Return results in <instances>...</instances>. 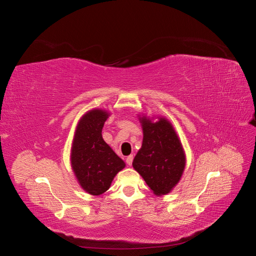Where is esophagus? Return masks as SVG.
<instances>
[{"mask_svg": "<svg viewBox=\"0 0 256 256\" xmlns=\"http://www.w3.org/2000/svg\"><path fill=\"white\" fill-rule=\"evenodd\" d=\"M132 161H134V156H132V154H130V156H128L127 159H126L127 164L131 166V164H132Z\"/></svg>", "mask_w": 256, "mask_h": 256, "instance_id": "obj_1", "label": "esophagus"}]
</instances>
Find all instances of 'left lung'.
<instances>
[{
  "label": "left lung",
  "instance_id": "obj_1",
  "mask_svg": "<svg viewBox=\"0 0 256 256\" xmlns=\"http://www.w3.org/2000/svg\"><path fill=\"white\" fill-rule=\"evenodd\" d=\"M143 129L142 147L132 166L156 196H164L180 182L186 166V156L180 140L172 124L160 118L152 122L140 118Z\"/></svg>",
  "mask_w": 256,
  "mask_h": 256
}]
</instances>
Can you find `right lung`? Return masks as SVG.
<instances>
[{
  "label": "right lung",
  "mask_w": 256,
  "mask_h": 256,
  "mask_svg": "<svg viewBox=\"0 0 256 256\" xmlns=\"http://www.w3.org/2000/svg\"><path fill=\"white\" fill-rule=\"evenodd\" d=\"M110 113L92 109L80 118L72 146V168L84 191L100 196L125 168L124 162L102 138V128Z\"/></svg>",
  "instance_id": "1"
}]
</instances>
